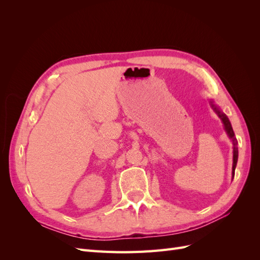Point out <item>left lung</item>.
Returning <instances> with one entry per match:
<instances>
[{"instance_id":"8db88e82","label":"left lung","mask_w":260,"mask_h":260,"mask_svg":"<svg viewBox=\"0 0 260 260\" xmlns=\"http://www.w3.org/2000/svg\"><path fill=\"white\" fill-rule=\"evenodd\" d=\"M210 106L211 108L214 109L215 113L218 115V117L221 119L222 123H223V128L224 131L226 132L228 137L232 141V144H233V164H232V179L234 178V171H235V167H237V162H238V157H239V149H238V141L234 137V132L232 129V125L231 122L229 120V118L226 117V115L224 113H222L221 109H220L218 106H216L214 104V101H210Z\"/></svg>"}]
</instances>
